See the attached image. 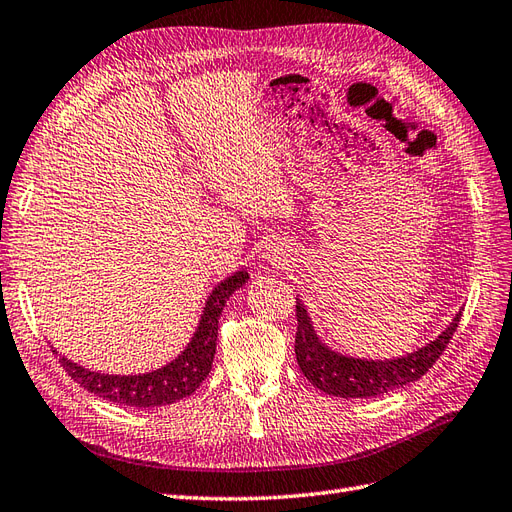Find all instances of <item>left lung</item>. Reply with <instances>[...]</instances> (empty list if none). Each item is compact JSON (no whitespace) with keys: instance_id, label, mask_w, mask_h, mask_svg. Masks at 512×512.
Listing matches in <instances>:
<instances>
[{"instance_id":"obj_1","label":"left lung","mask_w":512,"mask_h":512,"mask_svg":"<svg viewBox=\"0 0 512 512\" xmlns=\"http://www.w3.org/2000/svg\"><path fill=\"white\" fill-rule=\"evenodd\" d=\"M297 332L295 356L306 380L315 384L323 393L334 397H373L400 389L404 384L419 380L445 352L447 343L458 328L463 313H458L439 339L428 343L421 350L395 360H358L330 352L310 326L306 308L295 302Z\"/></svg>"}]
</instances>
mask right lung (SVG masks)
Here are the masks:
<instances>
[{"label":"right lung","mask_w":512,"mask_h":512,"mask_svg":"<svg viewBox=\"0 0 512 512\" xmlns=\"http://www.w3.org/2000/svg\"><path fill=\"white\" fill-rule=\"evenodd\" d=\"M249 276L245 271H236L234 276L223 280L213 295L208 297L204 317L193 336L191 345L186 347L182 356L173 363L143 376H108V373H95L84 367H78L67 358H58L71 380H76L86 391H91L108 402L152 408L165 406L182 400V397L195 393L199 384L210 373L213 358L217 350V328L221 310L226 306L228 297L245 284ZM56 352V350H54Z\"/></svg>","instance_id":"add662e5"}]
</instances>
